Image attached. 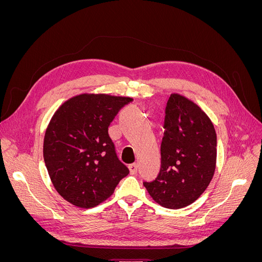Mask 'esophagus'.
I'll return each instance as SVG.
<instances>
[{"label": "esophagus", "mask_w": 262, "mask_h": 262, "mask_svg": "<svg viewBox=\"0 0 262 262\" xmlns=\"http://www.w3.org/2000/svg\"><path fill=\"white\" fill-rule=\"evenodd\" d=\"M129 170H130V173H132V175H136L137 171H138V164L133 163V164L129 165Z\"/></svg>", "instance_id": "1"}]
</instances>
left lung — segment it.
<instances>
[{
    "instance_id": "1",
    "label": "left lung",
    "mask_w": 262,
    "mask_h": 262,
    "mask_svg": "<svg viewBox=\"0 0 262 262\" xmlns=\"http://www.w3.org/2000/svg\"><path fill=\"white\" fill-rule=\"evenodd\" d=\"M165 114L161 170L143 185L155 202L175 210L193 203L211 182L216 133L207 114L182 95H170Z\"/></svg>"
}]
</instances>
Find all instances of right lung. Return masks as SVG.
Returning <instances> with one entry per match:
<instances>
[{"label": "right lung", "mask_w": 262, "mask_h": 262, "mask_svg": "<svg viewBox=\"0 0 262 262\" xmlns=\"http://www.w3.org/2000/svg\"><path fill=\"white\" fill-rule=\"evenodd\" d=\"M130 97L81 94L59 107L46 130L43 160L58 193L90 209L112 195L129 173L116 154L108 126Z\"/></svg>", "instance_id": "1"}]
</instances>
